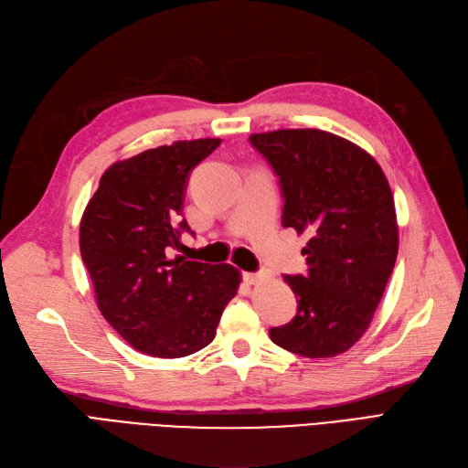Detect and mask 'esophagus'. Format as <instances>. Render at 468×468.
I'll list each match as a JSON object with an SVG mask.
<instances>
[{"mask_svg":"<svg viewBox=\"0 0 468 468\" xmlns=\"http://www.w3.org/2000/svg\"><path fill=\"white\" fill-rule=\"evenodd\" d=\"M263 279H265V275H261V272H246V281L250 284H257V282H261Z\"/></svg>","mask_w":468,"mask_h":468,"instance_id":"esophagus-1","label":"esophagus"}]
</instances>
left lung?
<instances>
[{
    "mask_svg": "<svg viewBox=\"0 0 468 468\" xmlns=\"http://www.w3.org/2000/svg\"><path fill=\"white\" fill-rule=\"evenodd\" d=\"M279 176L282 227L310 236L308 275H284L298 312L271 341L305 358L346 352L372 324L399 251L388 178L358 144L321 130L250 135Z\"/></svg>",
    "mask_w": 468,
    "mask_h": 468,
    "instance_id": "1",
    "label": "left lung"
}]
</instances>
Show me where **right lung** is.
Listing matches in <instances>:
<instances>
[{"instance_id": "right-lung-1", "label": "right lung", "mask_w": 468, "mask_h": 468, "mask_svg": "<svg viewBox=\"0 0 468 468\" xmlns=\"http://www.w3.org/2000/svg\"><path fill=\"white\" fill-rule=\"evenodd\" d=\"M220 139L176 141L112 165L89 201L79 248L104 319L133 348L182 358L205 348L236 296L239 271L172 255L189 172Z\"/></svg>"}]
</instances>
